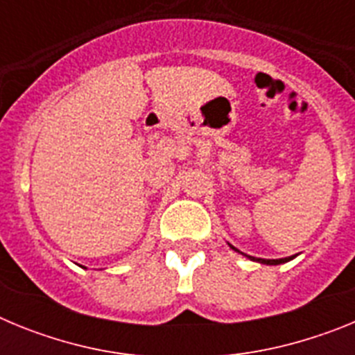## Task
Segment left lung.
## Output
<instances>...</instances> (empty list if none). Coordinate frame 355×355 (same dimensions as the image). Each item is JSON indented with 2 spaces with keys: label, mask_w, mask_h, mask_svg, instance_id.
<instances>
[{
  "label": "left lung",
  "mask_w": 355,
  "mask_h": 355,
  "mask_svg": "<svg viewBox=\"0 0 355 355\" xmlns=\"http://www.w3.org/2000/svg\"><path fill=\"white\" fill-rule=\"evenodd\" d=\"M229 247H231V249H233V250H236V252H240V250H238L236 247L231 245V243H229ZM240 254H243V252H240ZM243 256H245V258H249L250 261L261 263V265H283V263H288V261H291V259L297 258V254H295V256H288V258H279V259H263V258H254V256H247V254H243Z\"/></svg>",
  "instance_id": "1"
}]
</instances>
